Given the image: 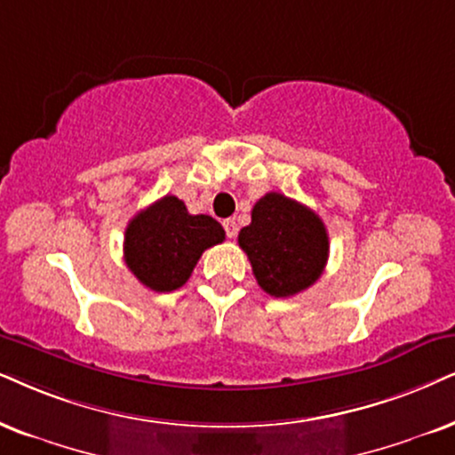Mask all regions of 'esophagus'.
I'll use <instances>...</instances> for the list:
<instances>
[{"instance_id":"34e87169","label":"esophagus","mask_w":455,"mask_h":455,"mask_svg":"<svg viewBox=\"0 0 455 455\" xmlns=\"http://www.w3.org/2000/svg\"><path fill=\"white\" fill-rule=\"evenodd\" d=\"M222 227H224V231H227V237H231V239L237 237L239 228H237V222H235L233 218H228V220H224Z\"/></svg>"}]
</instances>
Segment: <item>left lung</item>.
<instances>
[{"instance_id": "obj_1", "label": "left lung", "mask_w": 455, "mask_h": 455, "mask_svg": "<svg viewBox=\"0 0 455 455\" xmlns=\"http://www.w3.org/2000/svg\"><path fill=\"white\" fill-rule=\"evenodd\" d=\"M239 247L250 258L258 285L275 298H290L321 277L330 237L307 205L267 193L256 201L251 222L239 231Z\"/></svg>"}]
</instances>
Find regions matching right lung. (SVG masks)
Returning <instances> with one entry per match:
<instances>
[{
  "instance_id": "1",
  "label": "right lung",
  "mask_w": 455,
  "mask_h": 455,
  "mask_svg": "<svg viewBox=\"0 0 455 455\" xmlns=\"http://www.w3.org/2000/svg\"><path fill=\"white\" fill-rule=\"evenodd\" d=\"M222 241L220 222L205 214H188L185 201L165 195L130 220L124 258L148 290L174 291L187 283L201 254Z\"/></svg>"
}]
</instances>
